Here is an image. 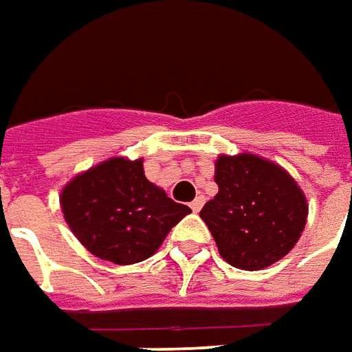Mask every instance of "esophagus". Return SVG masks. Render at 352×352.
<instances>
[{"label":"esophagus","mask_w":352,"mask_h":352,"mask_svg":"<svg viewBox=\"0 0 352 352\" xmlns=\"http://www.w3.org/2000/svg\"><path fill=\"white\" fill-rule=\"evenodd\" d=\"M204 204H205V197H204V195H197V197L193 199L192 204H190V207H192L193 213H197V211H199V209L204 207Z\"/></svg>","instance_id":"obj_1"}]
</instances>
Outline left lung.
I'll return each mask as SVG.
<instances>
[{"label": "left lung", "mask_w": 352, "mask_h": 352, "mask_svg": "<svg viewBox=\"0 0 352 352\" xmlns=\"http://www.w3.org/2000/svg\"><path fill=\"white\" fill-rule=\"evenodd\" d=\"M214 182L219 193L199 217L226 263L244 271L265 270L296 246L308 201L283 166L254 153L219 155Z\"/></svg>", "instance_id": "1"}]
</instances>
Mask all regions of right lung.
<instances>
[{
	"label": "right lung",
	"mask_w": 352,
	"mask_h": 352,
	"mask_svg": "<svg viewBox=\"0 0 352 352\" xmlns=\"http://www.w3.org/2000/svg\"><path fill=\"white\" fill-rule=\"evenodd\" d=\"M61 213L93 256L116 265L151 258L192 213L147 180L143 159L112 157L77 174L60 193Z\"/></svg>",
	"instance_id": "add662e5"
}]
</instances>
